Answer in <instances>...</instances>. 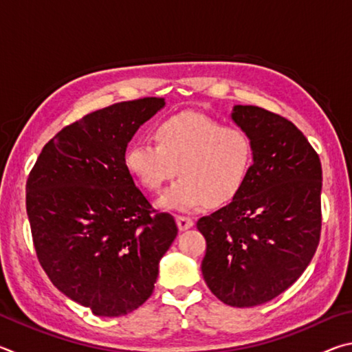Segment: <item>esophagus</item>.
<instances>
[{"mask_svg": "<svg viewBox=\"0 0 352 352\" xmlns=\"http://www.w3.org/2000/svg\"><path fill=\"white\" fill-rule=\"evenodd\" d=\"M175 220H177V225H178V228H180V231L189 230L190 226L194 225V220L190 217H186V216H177Z\"/></svg>", "mask_w": 352, "mask_h": 352, "instance_id": "34e87169", "label": "esophagus"}]
</instances>
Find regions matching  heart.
<instances>
[{"mask_svg":"<svg viewBox=\"0 0 352 352\" xmlns=\"http://www.w3.org/2000/svg\"><path fill=\"white\" fill-rule=\"evenodd\" d=\"M155 142L133 141L124 166L148 192H157L177 174L160 205L192 211L223 206L237 197L253 164V146L239 127L222 126L200 113H180L155 127Z\"/></svg>","mask_w":352,"mask_h":352,"instance_id":"1","label":"heart"}]
</instances>
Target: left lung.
Returning <instances> with one entry per match:
<instances>
[{
    "mask_svg": "<svg viewBox=\"0 0 352 352\" xmlns=\"http://www.w3.org/2000/svg\"><path fill=\"white\" fill-rule=\"evenodd\" d=\"M253 164L237 197L199 219L206 239L201 273L233 307H253L289 289L312 261L321 233V163L289 119L254 105H234Z\"/></svg>",
    "mask_w": 352,
    "mask_h": 352,
    "instance_id": "8db88e82",
    "label": "left lung"
}]
</instances>
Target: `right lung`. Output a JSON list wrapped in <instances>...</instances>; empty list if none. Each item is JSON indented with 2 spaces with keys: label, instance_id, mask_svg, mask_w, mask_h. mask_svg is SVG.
Masks as SVG:
<instances>
[{
  "label": "right lung",
  "instance_id": "obj_1",
  "mask_svg": "<svg viewBox=\"0 0 352 352\" xmlns=\"http://www.w3.org/2000/svg\"><path fill=\"white\" fill-rule=\"evenodd\" d=\"M163 98L118 102L63 127L26 182V211L51 283L99 317H119L152 295L178 228L155 211L124 166L136 130Z\"/></svg>",
  "mask_w": 352,
  "mask_h": 352
}]
</instances>
